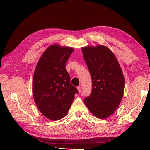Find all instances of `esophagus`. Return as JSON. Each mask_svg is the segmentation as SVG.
I'll return each instance as SVG.
<instances>
[{
	"mask_svg": "<svg viewBox=\"0 0 150 150\" xmlns=\"http://www.w3.org/2000/svg\"><path fill=\"white\" fill-rule=\"evenodd\" d=\"M76 88H77V89H78V92H81V87H80V86H78V87H77Z\"/></svg>",
	"mask_w": 150,
	"mask_h": 150,
	"instance_id": "obj_1",
	"label": "esophagus"
}]
</instances>
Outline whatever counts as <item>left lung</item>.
I'll list each match as a JSON object with an SVG mask.
<instances>
[{
  "mask_svg": "<svg viewBox=\"0 0 150 150\" xmlns=\"http://www.w3.org/2000/svg\"><path fill=\"white\" fill-rule=\"evenodd\" d=\"M81 51L92 78L91 95L84 102L90 112L104 119L113 114L122 100L125 79L115 54L108 47L86 46Z\"/></svg>",
  "mask_w": 150,
  "mask_h": 150,
  "instance_id": "obj_1",
  "label": "left lung"
}]
</instances>
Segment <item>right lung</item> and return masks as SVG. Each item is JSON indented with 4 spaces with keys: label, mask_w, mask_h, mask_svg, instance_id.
Returning <instances> with one entry per match:
<instances>
[{
    "label": "right lung",
    "mask_w": 150,
    "mask_h": 150,
    "mask_svg": "<svg viewBox=\"0 0 150 150\" xmlns=\"http://www.w3.org/2000/svg\"><path fill=\"white\" fill-rule=\"evenodd\" d=\"M74 51L71 47L51 45L35 68L32 83L34 100L39 111L49 120L64 117L78 92L70 84L66 69V63Z\"/></svg>",
    "instance_id": "obj_1"
}]
</instances>
